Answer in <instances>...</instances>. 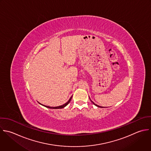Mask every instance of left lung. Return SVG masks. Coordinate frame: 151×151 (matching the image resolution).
Here are the masks:
<instances>
[{"label":"left lung","mask_w":151,"mask_h":151,"mask_svg":"<svg viewBox=\"0 0 151 151\" xmlns=\"http://www.w3.org/2000/svg\"><path fill=\"white\" fill-rule=\"evenodd\" d=\"M89 99H90V98H89ZM90 100H91V99H90ZM91 102H92V103H93V104L95 105H96V106H98V107H99V108H101V106H99V105H97L96 104H95V103H94L93 101H92L91 100ZM101 108H102V107H101Z\"/></svg>","instance_id":"left-lung-1"}]
</instances>
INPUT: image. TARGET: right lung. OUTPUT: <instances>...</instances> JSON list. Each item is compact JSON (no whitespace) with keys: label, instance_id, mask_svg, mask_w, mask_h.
Returning a JSON list of instances; mask_svg holds the SVG:
<instances>
[{"label":"right lung","instance_id":"right-lung-1","mask_svg":"<svg viewBox=\"0 0 151 151\" xmlns=\"http://www.w3.org/2000/svg\"><path fill=\"white\" fill-rule=\"evenodd\" d=\"M72 96H71L70 97V98L69 99V100L66 103V104H65L64 105H61V106H56V107H50V106H45V105H43V106H45V107H46V108H50V109H61V108H63L64 107H65L68 104H69V103L70 102V100H71V99H72ZM40 104V103H39ZM40 105H42V104H40Z\"/></svg>","mask_w":151,"mask_h":151}]
</instances>
